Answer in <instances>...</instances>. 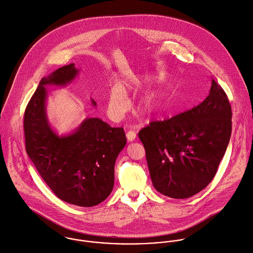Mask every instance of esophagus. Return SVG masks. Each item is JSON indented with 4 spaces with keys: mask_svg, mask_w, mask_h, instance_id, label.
<instances>
[{
    "mask_svg": "<svg viewBox=\"0 0 253 253\" xmlns=\"http://www.w3.org/2000/svg\"><path fill=\"white\" fill-rule=\"evenodd\" d=\"M126 137H127V140L129 142H134L136 140L137 135H136V133L134 131H128L127 134H126Z\"/></svg>",
    "mask_w": 253,
    "mask_h": 253,
    "instance_id": "34e87169",
    "label": "esophagus"
}]
</instances>
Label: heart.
Masks as SVG:
<instances>
[{
    "instance_id": "b5f03b06",
    "label": "heart",
    "mask_w": 253,
    "mask_h": 253,
    "mask_svg": "<svg viewBox=\"0 0 253 253\" xmlns=\"http://www.w3.org/2000/svg\"><path fill=\"white\" fill-rule=\"evenodd\" d=\"M163 73L154 72L146 75H137L134 73L126 75L120 84H113L109 87L107 97V110L113 117H121L128 108L129 101L127 92L136 91L143 85L152 80H162ZM169 92L166 89H157L148 93L140 101V109L145 115L167 108Z\"/></svg>"
}]
</instances>
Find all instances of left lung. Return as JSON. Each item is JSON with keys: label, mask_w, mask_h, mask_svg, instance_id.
<instances>
[{"label": "left lung", "mask_w": 253, "mask_h": 253, "mask_svg": "<svg viewBox=\"0 0 253 253\" xmlns=\"http://www.w3.org/2000/svg\"><path fill=\"white\" fill-rule=\"evenodd\" d=\"M232 109L215 80L198 106L139 132L154 189L172 199H188L214 178L230 142Z\"/></svg>", "instance_id": "1"}]
</instances>
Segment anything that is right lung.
I'll return each instance as SVG.
<instances>
[{"label": "right lung", "mask_w": 253, "mask_h": 253, "mask_svg": "<svg viewBox=\"0 0 253 253\" xmlns=\"http://www.w3.org/2000/svg\"><path fill=\"white\" fill-rule=\"evenodd\" d=\"M79 74L74 63L54 70L40 81L24 113L25 148L52 193L61 201L91 207L112 192L114 164L127 141L123 128L100 118H85L71 133L59 136L46 110L47 86L65 87ZM94 107L96 101L91 99Z\"/></svg>", "instance_id": "1"}]
</instances>
